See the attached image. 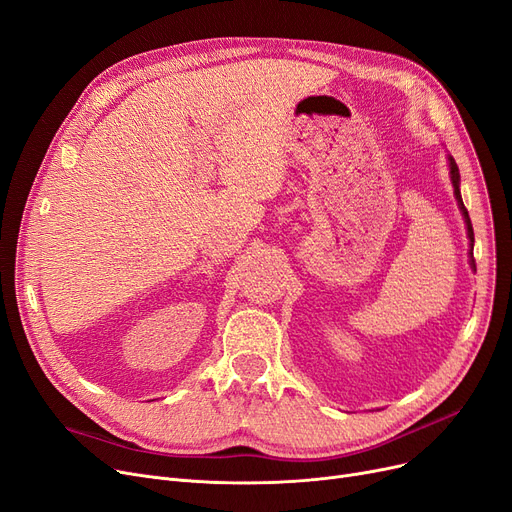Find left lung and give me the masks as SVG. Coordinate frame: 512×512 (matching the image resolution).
Wrapping results in <instances>:
<instances>
[{"mask_svg":"<svg viewBox=\"0 0 512 512\" xmlns=\"http://www.w3.org/2000/svg\"><path fill=\"white\" fill-rule=\"evenodd\" d=\"M448 167H450V180H452V186H454V196H456V203H458V209L464 217V224H466V236H469L471 240V270H475V259H473V242H475V234H473V224H471V217H469V211H466L464 203H462V194H460V171H458V165L454 161V157H450L448 154Z\"/></svg>","mask_w":512,"mask_h":512,"instance_id":"1","label":"left lung"}]
</instances>
